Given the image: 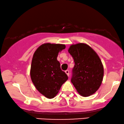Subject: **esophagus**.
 Here are the masks:
<instances>
[{"label": "esophagus", "instance_id": "34e87169", "mask_svg": "<svg viewBox=\"0 0 124 124\" xmlns=\"http://www.w3.org/2000/svg\"><path fill=\"white\" fill-rule=\"evenodd\" d=\"M65 73H66V74H67V75H68V76H69V71L68 70L65 71Z\"/></svg>", "mask_w": 124, "mask_h": 124}]
</instances>
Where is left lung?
Masks as SVG:
<instances>
[{
	"label": "left lung",
	"instance_id": "left-lung-1",
	"mask_svg": "<svg viewBox=\"0 0 124 124\" xmlns=\"http://www.w3.org/2000/svg\"><path fill=\"white\" fill-rule=\"evenodd\" d=\"M68 52L75 63L71 82L81 96L93 94L99 88L103 78V66L99 56L85 43L71 45Z\"/></svg>",
	"mask_w": 124,
	"mask_h": 124
}]
</instances>
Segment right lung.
<instances>
[{
	"instance_id": "add662e5",
	"label": "right lung",
	"mask_w": 124,
	"mask_h": 124,
	"mask_svg": "<svg viewBox=\"0 0 124 124\" xmlns=\"http://www.w3.org/2000/svg\"><path fill=\"white\" fill-rule=\"evenodd\" d=\"M65 44L44 43L35 51L31 63V80L36 88L48 99L58 94L62 85L68 79L57 60L58 53Z\"/></svg>"
}]
</instances>
